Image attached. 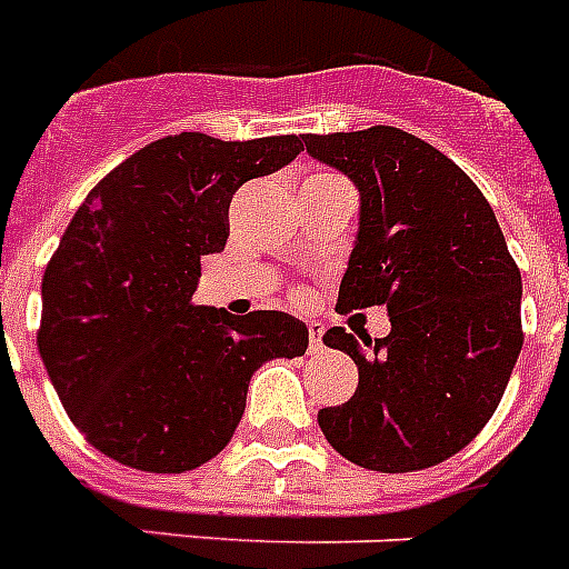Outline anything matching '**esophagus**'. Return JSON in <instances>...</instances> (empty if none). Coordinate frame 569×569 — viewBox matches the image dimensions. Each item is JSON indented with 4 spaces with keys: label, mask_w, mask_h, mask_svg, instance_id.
<instances>
[{
    "label": "esophagus",
    "mask_w": 569,
    "mask_h": 569,
    "mask_svg": "<svg viewBox=\"0 0 569 569\" xmlns=\"http://www.w3.org/2000/svg\"><path fill=\"white\" fill-rule=\"evenodd\" d=\"M309 353H318V350H325V325H318V321H309Z\"/></svg>",
    "instance_id": "1"
}]
</instances>
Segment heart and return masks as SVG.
<instances>
[{
	"mask_svg": "<svg viewBox=\"0 0 569 569\" xmlns=\"http://www.w3.org/2000/svg\"><path fill=\"white\" fill-rule=\"evenodd\" d=\"M327 178H332V174H316V178H309V180H327Z\"/></svg>",
	"mask_w": 569,
	"mask_h": 569,
	"instance_id": "b5f03b06",
	"label": "heart"
}]
</instances>
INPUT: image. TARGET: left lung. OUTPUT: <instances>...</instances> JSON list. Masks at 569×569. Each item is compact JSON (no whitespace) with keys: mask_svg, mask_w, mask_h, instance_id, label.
<instances>
[{"mask_svg":"<svg viewBox=\"0 0 569 569\" xmlns=\"http://www.w3.org/2000/svg\"><path fill=\"white\" fill-rule=\"evenodd\" d=\"M309 157L359 189L339 312L389 309L391 332H325L359 368L348 403L318 412L341 456L380 473L432 468L497 412L523 348V280L491 204L459 166L391 124L307 133Z\"/></svg>","mask_w":569,"mask_h":569,"instance_id":"obj_1","label":"left lung"}]
</instances>
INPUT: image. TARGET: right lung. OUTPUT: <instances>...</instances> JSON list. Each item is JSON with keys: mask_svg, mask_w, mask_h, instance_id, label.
Masks as SVG:
<instances>
[{"mask_svg": "<svg viewBox=\"0 0 569 569\" xmlns=\"http://www.w3.org/2000/svg\"><path fill=\"white\" fill-rule=\"evenodd\" d=\"M303 151L300 137L224 142L183 131L92 187L43 274L37 348L69 420L128 468L183 473L219 456L253 371L303 357V321L196 307L207 253L224 251L230 198Z\"/></svg>", "mask_w": 569, "mask_h": 569, "instance_id": "add662e5", "label": "right lung"}]
</instances>
